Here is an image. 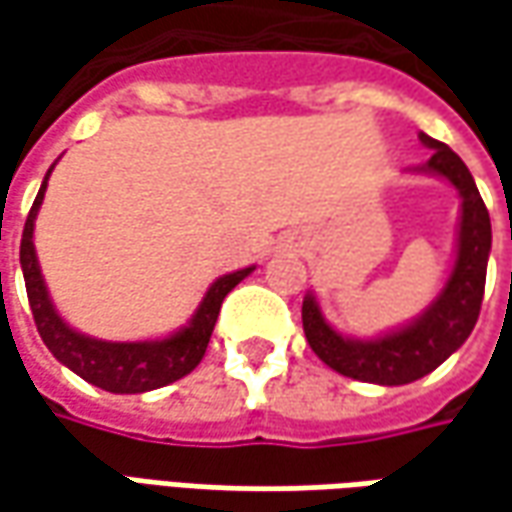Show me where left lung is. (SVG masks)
<instances>
[{
	"mask_svg": "<svg viewBox=\"0 0 512 512\" xmlns=\"http://www.w3.org/2000/svg\"><path fill=\"white\" fill-rule=\"evenodd\" d=\"M419 139L422 145L433 150L427 165L419 170L444 176L462 196L456 262L436 302L427 307L413 325L379 336V339H367V342L336 333L325 322L313 296H305L302 302V325H305L307 344L313 347V353L336 373L359 379V382L396 387V384L422 379L467 342L482 310L487 256H490V242H493L490 213L462 159L447 145L430 139L427 133H422Z\"/></svg>",
	"mask_w": 512,
	"mask_h": 512,
	"instance_id": "left-lung-1",
	"label": "left lung"
}]
</instances>
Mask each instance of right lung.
<instances>
[{
    "mask_svg": "<svg viewBox=\"0 0 512 512\" xmlns=\"http://www.w3.org/2000/svg\"><path fill=\"white\" fill-rule=\"evenodd\" d=\"M48 176L36 193V202L30 207L28 222L22 230V245H19V262H22V273H25L30 313H33V322H36L42 342L48 344L50 353L65 367H70L76 376H82L85 382L96 384L108 393H148V390L165 387V384L187 376L205 356L207 342H210L213 325L219 319L225 296L245 279L253 267L216 279L205 293L202 305L196 307L190 325L182 327L179 333H173L168 339H159V342H102V339H90L85 333H76L50 302L48 287L42 279L39 262H36V247H33V222H36L39 205L45 199Z\"/></svg>",
    "mask_w": 512,
    "mask_h": 512,
    "instance_id": "1",
    "label": "right lung"
}]
</instances>
